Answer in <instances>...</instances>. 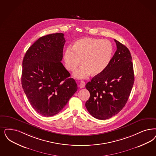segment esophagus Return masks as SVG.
Wrapping results in <instances>:
<instances>
[{
	"instance_id": "obj_1",
	"label": "esophagus",
	"mask_w": 156,
	"mask_h": 156,
	"mask_svg": "<svg viewBox=\"0 0 156 156\" xmlns=\"http://www.w3.org/2000/svg\"><path fill=\"white\" fill-rule=\"evenodd\" d=\"M79 86H80V88H83L85 86V82L83 81H81V82L79 85Z\"/></svg>"
}]
</instances>
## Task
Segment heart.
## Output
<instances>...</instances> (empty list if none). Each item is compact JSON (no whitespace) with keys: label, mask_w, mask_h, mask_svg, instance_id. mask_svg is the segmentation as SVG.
<instances>
[{"label":"heart","mask_w":156,"mask_h":156,"mask_svg":"<svg viewBox=\"0 0 156 156\" xmlns=\"http://www.w3.org/2000/svg\"><path fill=\"white\" fill-rule=\"evenodd\" d=\"M113 46L108 40L96 38H84L76 41L72 47L65 51L64 62L66 69L74 71L78 79L100 75L106 70L112 59Z\"/></svg>","instance_id":"b5f03b06"}]
</instances>
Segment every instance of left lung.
<instances>
[{"label":"left lung","mask_w":156,"mask_h":156,"mask_svg":"<svg viewBox=\"0 0 156 156\" xmlns=\"http://www.w3.org/2000/svg\"><path fill=\"white\" fill-rule=\"evenodd\" d=\"M114 41L117 49L107 68L86 85L90 92L86 109L92 116L100 120L111 118L123 108L134 82L130 52L123 44Z\"/></svg>","instance_id":"8db88e82"}]
</instances>
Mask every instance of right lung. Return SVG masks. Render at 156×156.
Listing matches in <instances>:
<instances>
[{
  "instance_id": "add662e5",
  "label": "right lung",
  "mask_w": 156,
  "mask_h": 156,
  "mask_svg": "<svg viewBox=\"0 0 156 156\" xmlns=\"http://www.w3.org/2000/svg\"><path fill=\"white\" fill-rule=\"evenodd\" d=\"M65 42L62 33L41 37L23 59L22 88L34 109L45 117L60 112L78 89L60 62Z\"/></svg>"
}]
</instances>
